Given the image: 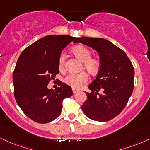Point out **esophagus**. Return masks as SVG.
Wrapping results in <instances>:
<instances>
[{"mask_svg": "<svg viewBox=\"0 0 150 150\" xmlns=\"http://www.w3.org/2000/svg\"><path fill=\"white\" fill-rule=\"evenodd\" d=\"M72 90H73V93H74V94H76V92H79V90L75 89V88H73V89H72Z\"/></svg>", "mask_w": 150, "mask_h": 150, "instance_id": "1", "label": "esophagus"}]
</instances>
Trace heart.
<instances>
[{"mask_svg": "<svg viewBox=\"0 0 150 150\" xmlns=\"http://www.w3.org/2000/svg\"><path fill=\"white\" fill-rule=\"evenodd\" d=\"M73 52L83 63L85 69L88 70L92 74H95L99 71L101 67L100 60L98 58H91V51L84 46L79 45L73 49ZM65 55L62 53L59 57V68L62 69L64 65ZM89 79V76L86 71H82L79 74H70L64 79L66 84L74 88H81L86 83Z\"/></svg>", "mask_w": 150, "mask_h": 150, "instance_id": "obj_1", "label": "heart"}]
</instances>
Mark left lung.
<instances>
[{"instance_id": "1", "label": "left lung", "mask_w": 150, "mask_h": 150, "mask_svg": "<svg viewBox=\"0 0 150 150\" xmlns=\"http://www.w3.org/2000/svg\"><path fill=\"white\" fill-rule=\"evenodd\" d=\"M74 43L96 50L101 62L97 77L88 86L92 92H86L87 100L81 108L90 119L109 121L122 111L132 94L134 68L132 62L125 51L105 39L76 38ZM99 91L103 93L99 94Z\"/></svg>"}]
</instances>
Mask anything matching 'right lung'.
I'll list each match as a JSON object with an SVG mask.
<instances>
[{"instance_id": "1", "label": "right lung", "mask_w": 150, "mask_h": 150, "mask_svg": "<svg viewBox=\"0 0 150 150\" xmlns=\"http://www.w3.org/2000/svg\"><path fill=\"white\" fill-rule=\"evenodd\" d=\"M76 38L69 35L44 37L22 51L13 72L16 103L29 118L38 123L50 122L60 115L62 101L72 95L71 88L58 83L55 90L49 81L59 73L61 52Z\"/></svg>"}]
</instances>
